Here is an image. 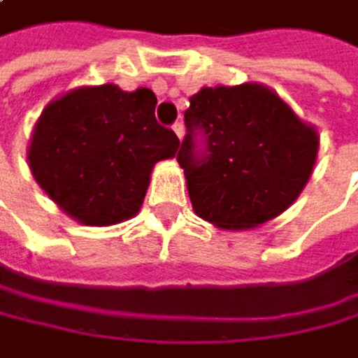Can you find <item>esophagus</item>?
<instances>
[{
  "mask_svg": "<svg viewBox=\"0 0 358 358\" xmlns=\"http://www.w3.org/2000/svg\"><path fill=\"white\" fill-rule=\"evenodd\" d=\"M173 131H176L178 138L182 141V136H185V125H182V123H176V125H173Z\"/></svg>",
  "mask_w": 358,
  "mask_h": 358,
  "instance_id": "34e87169",
  "label": "esophagus"
}]
</instances>
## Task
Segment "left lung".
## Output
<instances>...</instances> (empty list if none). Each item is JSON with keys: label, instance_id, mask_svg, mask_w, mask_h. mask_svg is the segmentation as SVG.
Here are the masks:
<instances>
[{"label": "left lung", "instance_id": "left-lung-1", "mask_svg": "<svg viewBox=\"0 0 358 358\" xmlns=\"http://www.w3.org/2000/svg\"><path fill=\"white\" fill-rule=\"evenodd\" d=\"M178 162L198 217L248 231L284 213L310 180L319 134L262 83L202 87L189 99ZM196 129L207 152L195 154Z\"/></svg>", "mask_w": 358, "mask_h": 358}]
</instances>
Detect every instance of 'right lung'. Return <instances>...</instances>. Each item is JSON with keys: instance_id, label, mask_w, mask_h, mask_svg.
<instances>
[{"instance_id": "1", "label": "right lung", "mask_w": 358, "mask_h": 358, "mask_svg": "<svg viewBox=\"0 0 358 358\" xmlns=\"http://www.w3.org/2000/svg\"><path fill=\"white\" fill-rule=\"evenodd\" d=\"M156 94L114 83L78 85L34 123L28 167L59 209L85 227H112L141 211L154 164L180 141L156 123Z\"/></svg>"}]
</instances>
